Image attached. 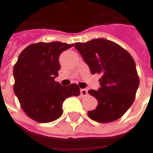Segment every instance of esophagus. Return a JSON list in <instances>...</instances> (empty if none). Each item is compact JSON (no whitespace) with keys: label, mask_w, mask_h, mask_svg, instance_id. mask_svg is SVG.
I'll list each match as a JSON object with an SVG mask.
<instances>
[{"label":"esophagus","mask_w":153,"mask_h":153,"mask_svg":"<svg viewBox=\"0 0 153 153\" xmlns=\"http://www.w3.org/2000/svg\"><path fill=\"white\" fill-rule=\"evenodd\" d=\"M80 93L83 97H86L88 95V90L86 88H83V89H80Z\"/></svg>","instance_id":"1"}]
</instances>
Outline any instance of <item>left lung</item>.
I'll return each mask as SVG.
<instances>
[{"mask_svg":"<svg viewBox=\"0 0 153 153\" xmlns=\"http://www.w3.org/2000/svg\"><path fill=\"white\" fill-rule=\"evenodd\" d=\"M74 47L89 66L91 73L102 75L99 89L88 91L98 102L96 109L88 112L89 118L99 123L120 119L134 102L139 85L131 55L120 45L105 38L76 42Z\"/></svg>","mask_w":153,"mask_h":153,"instance_id":"8db88e82","label":"left lung"}]
</instances>
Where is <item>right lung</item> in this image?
Wrapping results in <instances>:
<instances>
[{
    "label": "right lung",
    "mask_w": 153,
    "mask_h": 153,
    "mask_svg": "<svg viewBox=\"0 0 153 153\" xmlns=\"http://www.w3.org/2000/svg\"><path fill=\"white\" fill-rule=\"evenodd\" d=\"M73 46L60 42H38L19 56L13 70L14 92L23 111L35 121L48 123L60 118L64 101L80 94L76 83L61 86L55 81L60 69V53Z\"/></svg>",
    "instance_id": "1"
}]
</instances>
